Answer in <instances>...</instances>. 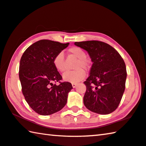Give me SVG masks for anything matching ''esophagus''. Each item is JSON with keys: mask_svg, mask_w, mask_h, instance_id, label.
I'll list each match as a JSON object with an SVG mask.
<instances>
[{"mask_svg": "<svg viewBox=\"0 0 146 146\" xmlns=\"http://www.w3.org/2000/svg\"><path fill=\"white\" fill-rule=\"evenodd\" d=\"M76 85H77V84H76V83H72V86H73V88H75L76 86Z\"/></svg>", "mask_w": 146, "mask_h": 146, "instance_id": "34e87169", "label": "esophagus"}]
</instances>
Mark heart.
Segmentation results:
<instances>
[{
  "label": "heart",
  "instance_id": "obj_1",
  "mask_svg": "<svg viewBox=\"0 0 146 146\" xmlns=\"http://www.w3.org/2000/svg\"><path fill=\"white\" fill-rule=\"evenodd\" d=\"M68 53L71 56L77 58L74 66V68L76 70L68 71L64 74L63 79L66 82L71 83H76L84 78L86 76L85 71H88L90 68V62L86 58V53L85 51L80 47L73 46L68 49ZM53 64L55 68L60 73H63L66 71V68L65 65V60L62 53H58L54 56Z\"/></svg>",
  "mask_w": 146,
  "mask_h": 146
}]
</instances>
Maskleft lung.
<instances>
[{
    "mask_svg": "<svg viewBox=\"0 0 146 146\" xmlns=\"http://www.w3.org/2000/svg\"><path fill=\"white\" fill-rule=\"evenodd\" d=\"M75 44L87 51L93 62L90 76L84 82L86 86L84 104L91 111L110 114L118 108L125 90L124 61L115 48L104 42H75Z\"/></svg>",
    "mask_w": 146,
    "mask_h": 146,
    "instance_id": "left-lung-1",
    "label": "left lung"
}]
</instances>
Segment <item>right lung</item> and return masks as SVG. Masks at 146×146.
I'll return each mask as SVG.
<instances>
[{
    "label": "right lung",
    "mask_w": 146,
    "mask_h": 146,
    "mask_svg": "<svg viewBox=\"0 0 146 146\" xmlns=\"http://www.w3.org/2000/svg\"><path fill=\"white\" fill-rule=\"evenodd\" d=\"M50 40H40L24 51L19 65L22 91L31 108L38 114L49 115L61 110L67 103L70 82H60L62 77L54 67V56L67 48ZM58 82L56 85L54 82Z\"/></svg>",
    "instance_id": "1"
}]
</instances>
